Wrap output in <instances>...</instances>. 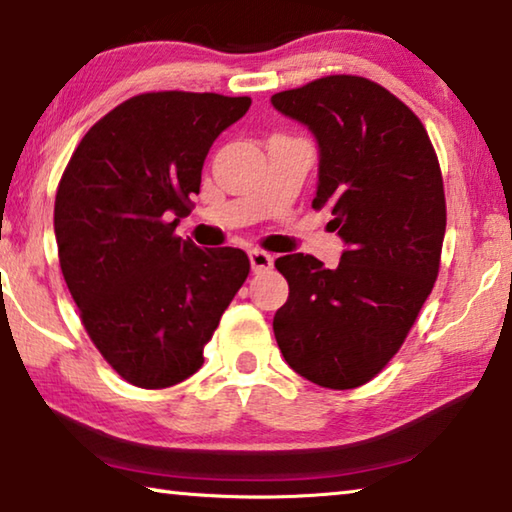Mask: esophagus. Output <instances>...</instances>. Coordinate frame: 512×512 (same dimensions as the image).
Returning <instances> with one entry per match:
<instances>
[{"mask_svg": "<svg viewBox=\"0 0 512 512\" xmlns=\"http://www.w3.org/2000/svg\"><path fill=\"white\" fill-rule=\"evenodd\" d=\"M250 266H253L255 273L269 271L273 266V257L269 253H264V250H250Z\"/></svg>", "mask_w": 512, "mask_h": 512, "instance_id": "1", "label": "esophagus"}]
</instances>
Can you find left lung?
<instances>
[{
	"instance_id": "obj_1",
	"label": "left lung",
	"mask_w": 512,
	"mask_h": 512,
	"mask_svg": "<svg viewBox=\"0 0 512 512\" xmlns=\"http://www.w3.org/2000/svg\"><path fill=\"white\" fill-rule=\"evenodd\" d=\"M319 142L312 209L347 243L338 269L285 255L289 285L273 333L289 368L312 384H368L398 354L439 276L446 195L437 151L398 96L361 75H326L271 96Z\"/></svg>"
}]
</instances>
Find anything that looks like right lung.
Segmentation results:
<instances>
[{"label": "right lung", "mask_w": 512, "mask_h": 512, "mask_svg": "<svg viewBox=\"0 0 512 512\" xmlns=\"http://www.w3.org/2000/svg\"><path fill=\"white\" fill-rule=\"evenodd\" d=\"M250 103L209 91L133 96L89 128L61 174V273L91 342L137 388L174 386L202 368L250 273L243 250H202L174 234L213 140Z\"/></svg>", "instance_id": "obj_1"}]
</instances>
